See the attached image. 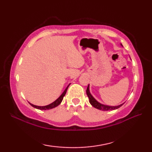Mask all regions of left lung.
<instances>
[{"label":"left lung","mask_w":152,"mask_h":152,"mask_svg":"<svg viewBox=\"0 0 152 152\" xmlns=\"http://www.w3.org/2000/svg\"><path fill=\"white\" fill-rule=\"evenodd\" d=\"M121 45L122 46L121 44ZM86 93H87V95L88 96V98L89 99L90 104H91L93 106V107H95V108H97L99 110H101L107 111V110H115V109L119 108V107H121V106L123 105V104H121L118 105V106H108V105L102 104H101V103L99 102L91 95V93H90V91H89V85H88V88H87Z\"/></svg>","instance_id":"obj_1"}]
</instances>
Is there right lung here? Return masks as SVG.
Masks as SVG:
<instances>
[{
    "label": "right lung",
    "instance_id": "right-lung-1",
    "mask_svg": "<svg viewBox=\"0 0 152 152\" xmlns=\"http://www.w3.org/2000/svg\"><path fill=\"white\" fill-rule=\"evenodd\" d=\"M70 84L68 86L66 87V88L65 89V90L63 91V93H62V94L61 95V96H59V98H58L57 99H56V101H55L54 102H53L52 103H51V104H48V105H46V106H36V105H34L33 104H31V103L28 102L29 104L33 106V107L35 108H37V109H39V110H50V109H51V108H53L55 107H56V106H57L58 105H59L61 104V102H62L63 99V97L65 95L66 93V91L68 89V88H69V86H70Z\"/></svg>",
    "mask_w": 152,
    "mask_h": 152
}]
</instances>
